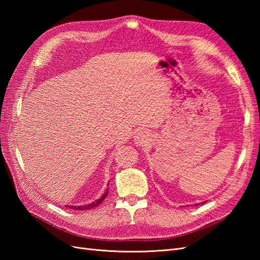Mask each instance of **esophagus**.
<instances>
[{
  "label": "esophagus",
  "mask_w": 260,
  "mask_h": 260,
  "mask_svg": "<svg viewBox=\"0 0 260 260\" xmlns=\"http://www.w3.org/2000/svg\"><path fill=\"white\" fill-rule=\"evenodd\" d=\"M135 142L138 146H146L149 142V136L146 131H140L135 137Z\"/></svg>",
  "instance_id": "1"
}]
</instances>
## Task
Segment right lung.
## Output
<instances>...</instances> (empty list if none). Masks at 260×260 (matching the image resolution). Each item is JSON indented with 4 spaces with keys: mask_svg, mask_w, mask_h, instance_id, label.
I'll list each match as a JSON object with an SVG mask.
<instances>
[{
    "mask_svg": "<svg viewBox=\"0 0 260 260\" xmlns=\"http://www.w3.org/2000/svg\"><path fill=\"white\" fill-rule=\"evenodd\" d=\"M107 194H108V190L103 194V196H102L101 199H99V200H96L95 202H93V203H91V204H88V205H82V206H68L69 208H73V209H76V210H88V209H91V208H94V207H96V206H99L100 204L103 202L105 199H106V196H107Z\"/></svg>",
    "mask_w": 260,
    "mask_h": 260,
    "instance_id": "right-lung-1",
    "label": "right lung"
}]
</instances>
